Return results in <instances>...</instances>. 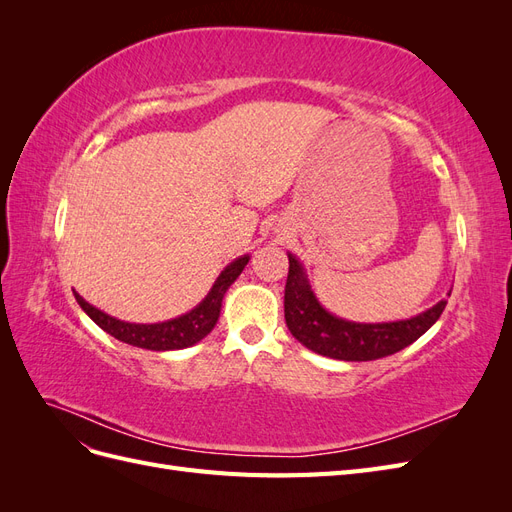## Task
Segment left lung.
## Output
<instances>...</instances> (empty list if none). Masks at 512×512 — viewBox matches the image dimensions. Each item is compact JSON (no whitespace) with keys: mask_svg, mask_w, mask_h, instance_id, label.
<instances>
[{"mask_svg":"<svg viewBox=\"0 0 512 512\" xmlns=\"http://www.w3.org/2000/svg\"><path fill=\"white\" fill-rule=\"evenodd\" d=\"M288 280L284 292V316L294 339L339 361H376L382 356L404 350L427 333L442 316L446 301L442 299L427 312L397 322H350L324 309L307 282L301 262L288 254ZM451 297V294H448Z\"/></svg>","mask_w":512,"mask_h":512,"instance_id":"8db88e82","label":"left lung"}]
</instances>
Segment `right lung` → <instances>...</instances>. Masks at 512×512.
<instances>
[{"mask_svg": "<svg viewBox=\"0 0 512 512\" xmlns=\"http://www.w3.org/2000/svg\"><path fill=\"white\" fill-rule=\"evenodd\" d=\"M247 262H250V256H241L237 260H232L230 265L220 273L218 280H215L213 288L207 292V297L200 301L192 312L166 322H156V324L123 322L104 314L102 309L89 305L79 292H74V297L83 307V312L94 320L100 329H104L108 335H113L123 344L145 348V350H156V352L181 350V348L194 346L196 342H200V339L207 337L213 331L215 322L220 318L224 294L230 288V284L241 275Z\"/></svg>", "mask_w": 512, "mask_h": 512, "instance_id": "1", "label": "right lung"}]
</instances>
